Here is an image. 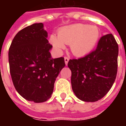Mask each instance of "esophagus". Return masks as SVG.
<instances>
[{
    "mask_svg": "<svg viewBox=\"0 0 126 126\" xmlns=\"http://www.w3.org/2000/svg\"><path fill=\"white\" fill-rule=\"evenodd\" d=\"M64 60H65V63L66 65H67V63L69 62V58L67 57H65L64 58Z\"/></svg>",
    "mask_w": 126,
    "mask_h": 126,
    "instance_id": "esophagus-1",
    "label": "esophagus"
}]
</instances>
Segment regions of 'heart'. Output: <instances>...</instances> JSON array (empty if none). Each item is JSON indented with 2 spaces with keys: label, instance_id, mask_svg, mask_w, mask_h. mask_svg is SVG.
<instances>
[{
  "label": "heart",
  "instance_id": "1",
  "mask_svg": "<svg viewBox=\"0 0 126 126\" xmlns=\"http://www.w3.org/2000/svg\"><path fill=\"white\" fill-rule=\"evenodd\" d=\"M100 37V30L96 26L76 23L63 27L58 31V38L50 37V42L59 53L69 45L71 53L78 57H84L92 52Z\"/></svg>",
  "mask_w": 126,
  "mask_h": 126
}]
</instances>
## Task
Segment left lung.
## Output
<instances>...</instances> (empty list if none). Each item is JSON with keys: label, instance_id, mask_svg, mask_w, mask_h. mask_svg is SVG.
Listing matches in <instances>:
<instances>
[{"label": "left lung", "instance_id": "obj_1", "mask_svg": "<svg viewBox=\"0 0 126 126\" xmlns=\"http://www.w3.org/2000/svg\"><path fill=\"white\" fill-rule=\"evenodd\" d=\"M118 52V44L109 33L100 38L95 50L69 61L71 87L79 99L95 102L107 94L116 78Z\"/></svg>", "mask_w": 126, "mask_h": 126}]
</instances>
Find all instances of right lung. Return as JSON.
Returning <instances> with one entry per match:
<instances>
[{
	"mask_svg": "<svg viewBox=\"0 0 126 126\" xmlns=\"http://www.w3.org/2000/svg\"><path fill=\"white\" fill-rule=\"evenodd\" d=\"M42 23H33L18 32L9 50V63L13 83L26 100L43 103L49 99L64 58L52 59V46Z\"/></svg>",
	"mask_w": 126,
	"mask_h": 126,
	"instance_id": "obj_1",
	"label": "right lung"
}]
</instances>
